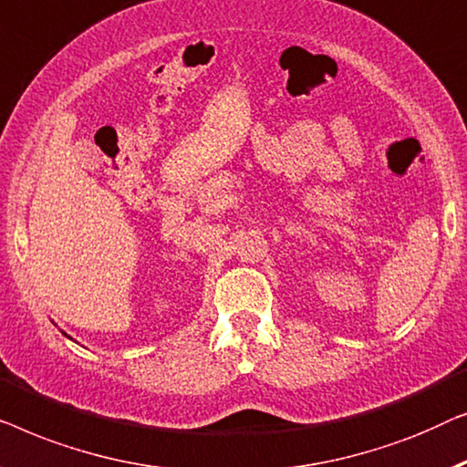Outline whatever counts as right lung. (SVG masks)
Returning <instances> with one entry per match:
<instances>
[{
	"label": "right lung",
	"instance_id": "right-lung-1",
	"mask_svg": "<svg viewBox=\"0 0 467 467\" xmlns=\"http://www.w3.org/2000/svg\"><path fill=\"white\" fill-rule=\"evenodd\" d=\"M65 334V332H63ZM65 337H67V334H65ZM67 338H71V337H67Z\"/></svg>",
	"mask_w": 467,
	"mask_h": 467
}]
</instances>
